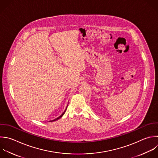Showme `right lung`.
<instances>
[{"instance_id": "1", "label": "right lung", "mask_w": 158, "mask_h": 158, "mask_svg": "<svg viewBox=\"0 0 158 158\" xmlns=\"http://www.w3.org/2000/svg\"><path fill=\"white\" fill-rule=\"evenodd\" d=\"M67 108H66V109H65V111H64V112H63V113H62V115H60V116H59V117H57V118H56V119H54V120H51V121H50V122H53V121H55V120H58V119H59V118H61V117H62V116H63V115H64V114H65V111H66V110H67Z\"/></svg>"}]
</instances>
